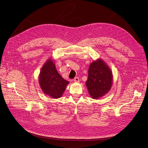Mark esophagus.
<instances>
[{"instance_id":"1","label":"esophagus","mask_w":148,"mask_h":148,"mask_svg":"<svg viewBox=\"0 0 148 148\" xmlns=\"http://www.w3.org/2000/svg\"><path fill=\"white\" fill-rule=\"evenodd\" d=\"M74 81L75 82H80V79L78 77H76L75 79H74Z\"/></svg>"}]
</instances>
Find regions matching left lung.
Instances as JSON below:
<instances>
[{
  "label": "left lung",
  "mask_w": 148,
  "mask_h": 148,
  "mask_svg": "<svg viewBox=\"0 0 148 148\" xmlns=\"http://www.w3.org/2000/svg\"><path fill=\"white\" fill-rule=\"evenodd\" d=\"M112 75L109 68L101 60L92 62L86 81L88 92L94 99L102 97L110 89Z\"/></svg>",
  "instance_id": "left-lung-1"
}]
</instances>
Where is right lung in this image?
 <instances>
[{
	"mask_svg": "<svg viewBox=\"0 0 148 148\" xmlns=\"http://www.w3.org/2000/svg\"><path fill=\"white\" fill-rule=\"evenodd\" d=\"M68 81L58 73L51 60L43 65L39 76V84L43 92L53 98L61 97L65 90Z\"/></svg>",
	"mask_w": 148,
	"mask_h": 148,
	"instance_id": "right-lung-1",
	"label": "right lung"
}]
</instances>
